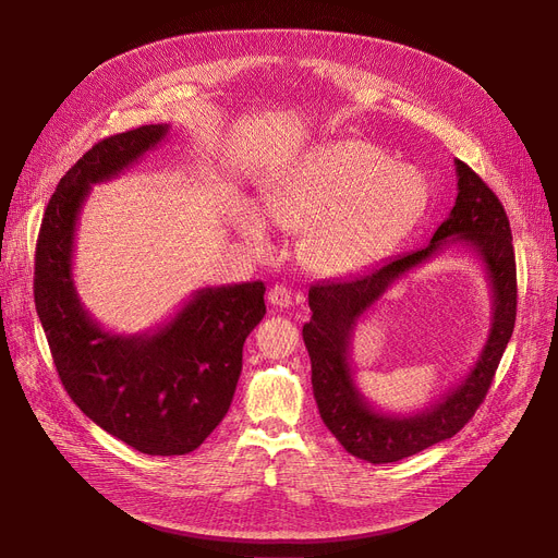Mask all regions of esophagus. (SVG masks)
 I'll use <instances>...</instances> for the list:
<instances>
[{"mask_svg": "<svg viewBox=\"0 0 558 558\" xmlns=\"http://www.w3.org/2000/svg\"><path fill=\"white\" fill-rule=\"evenodd\" d=\"M269 303L274 307H289L291 305V291L284 287V284H274L269 289Z\"/></svg>", "mask_w": 558, "mask_h": 558, "instance_id": "1", "label": "esophagus"}]
</instances>
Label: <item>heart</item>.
Returning a JSON list of instances; mask_svg holds the SVG:
<instances>
[{
    "label": "heart",
    "mask_w": 558,
    "mask_h": 558,
    "mask_svg": "<svg viewBox=\"0 0 558 558\" xmlns=\"http://www.w3.org/2000/svg\"><path fill=\"white\" fill-rule=\"evenodd\" d=\"M425 175L396 165L362 140L316 146L287 167L264 194L269 217L305 230L303 255L326 276L357 274L379 262L427 210ZM232 226L255 251L271 246L269 219L253 203L232 215Z\"/></svg>",
    "instance_id": "1"
}]
</instances>
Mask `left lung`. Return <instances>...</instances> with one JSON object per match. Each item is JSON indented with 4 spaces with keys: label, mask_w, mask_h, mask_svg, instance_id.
Listing matches in <instances>:
<instances>
[{
    "label": "left lung",
    "mask_w": 558,
    "mask_h": 558,
    "mask_svg": "<svg viewBox=\"0 0 558 558\" xmlns=\"http://www.w3.org/2000/svg\"><path fill=\"white\" fill-rule=\"evenodd\" d=\"M454 165V208L425 248L387 259L355 278L310 287L312 318L303 326V339L312 362L318 414L345 452L371 463L418 454L452 438L471 421L490 389L515 326V255L507 213L471 167L461 160ZM454 243L475 252L487 271L494 301L487 343L476 366L438 403L414 415L379 413L356 389L349 364V339L356 320L396 279Z\"/></svg>",
    "instance_id": "left-lung-1"
}]
</instances>
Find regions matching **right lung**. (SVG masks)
I'll return each mask as SVG.
<instances>
[{
	"mask_svg": "<svg viewBox=\"0 0 558 558\" xmlns=\"http://www.w3.org/2000/svg\"><path fill=\"white\" fill-rule=\"evenodd\" d=\"M169 124L97 142L63 175L43 217L34 296L58 377L81 412L137 452L196 450L228 414L242 350L267 314L264 282L196 289L167 324L140 335L104 330L76 294V223L93 185L135 165Z\"/></svg>",
	"mask_w": 558,
	"mask_h": 558,
	"instance_id": "add662e5",
	"label": "right lung"
}]
</instances>
